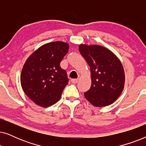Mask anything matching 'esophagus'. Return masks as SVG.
<instances>
[{
	"label": "esophagus",
	"instance_id": "obj_1",
	"mask_svg": "<svg viewBox=\"0 0 146 146\" xmlns=\"http://www.w3.org/2000/svg\"><path fill=\"white\" fill-rule=\"evenodd\" d=\"M78 81V79H74V78H73V79L71 80V82H72L73 84L77 83Z\"/></svg>",
	"mask_w": 146,
	"mask_h": 146
}]
</instances>
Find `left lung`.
I'll use <instances>...</instances> for the list:
<instances>
[{
    "instance_id": "left-lung-1",
    "label": "left lung",
    "mask_w": 146,
    "mask_h": 146,
    "mask_svg": "<svg viewBox=\"0 0 146 146\" xmlns=\"http://www.w3.org/2000/svg\"><path fill=\"white\" fill-rule=\"evenodd\" d=\"M79 50L90 67L92 85L84 96L96 107L110 105L124 86L125 75L121 62L113 52L100 46L80 44Z\"/></svg>"
}]
</instances>
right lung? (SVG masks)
<instances>
[{"instance_id": "right-lung-1", "label": "right lung", "mask_w": 146, "mask_h": 146, "mask_svg": "<svg viewBox=\"0 0 146 146\" xmlns=\"http://www.w3.org/2000/svg\"><path fill=\"white\" fill-rule=\"evenodd\" d=\"M68 49V44L63 42L46 44L25 62L21 73V86L37 105L48 107L60 98L69 80L60 64Z\"/></svg>"}]
</instances>
